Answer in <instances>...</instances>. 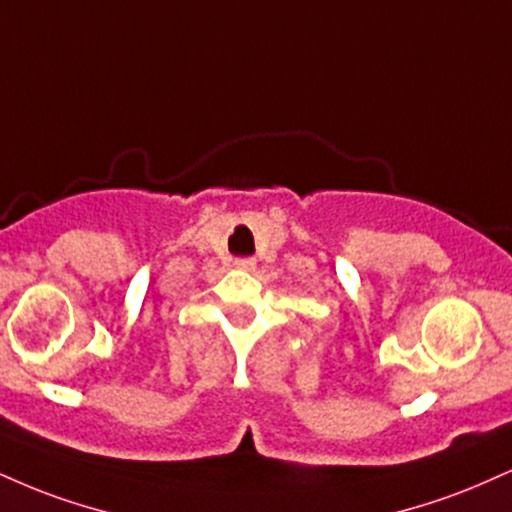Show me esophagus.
I'll return each instance as SVG.
<instances>
[{"mask_svg": "<svg viewBox=\"0 0 512 512\" xmlns=\"http://www.w3.org/2000/svg\"><path fill=\"white\" fill-rule=\"evenodd\" d=\"M255 260H252V257H238L236 260V267L238 269H243V272H252V269H255Z\"/></svg>", "mask_w": 512, "mask_h": 512, "instance_id": "esophagus-1", "label": "esophagus"}]
</instances>
